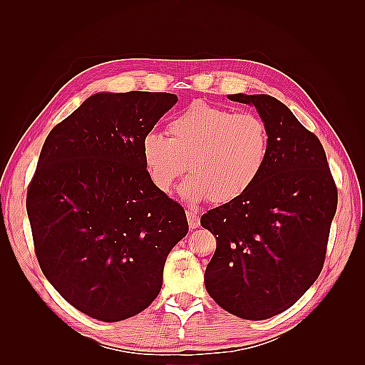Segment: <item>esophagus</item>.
Instances as JSON below:
<instances>
[{
	"instance_id": "34e87169",
	"label": "esophagus",
	"mask_w": 365,
	"mask_h": 365,
	"mask_svg": "<svg viewBox=\"0 0 365 365\" xmlns=\"http://www.w3.org/2000/svg\"><path fill=\"white\" fill-rule=\"evenodd\" d=\"M187 220H189V225L190 228H197L201 225V219L195 213H187Z\"/></svg>"
}]
</instances>
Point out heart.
<instances>
[{"mask_svg": "<svg viewBox=\"0 0 365 365\" xmlns=\"http://www.w3.org/2000/svg\"><path fill=\"white\" fill-rule=\"evenodd\" d=\"M170 138L149 130L141 140V158L152 182L170 193L184 172L187 202L212 200L225 204L244 196L257 182L269 155L264 121L251 113L197 101L169 123Z\"/></svg>", "mask_w": 365, "mask_h": 365, "instance_id": "obj_1", "label": "heart"}]
</instances>
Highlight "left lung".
<instances>
[{"label":"left lung","instance_id":"left-lung-1","mask_svg":"<svg viewBox=\"0 0 365 365\" xmlns=\"http://www.w3.org/2000/svg\"><path fill=\"white\" fill-rule=\"evenodd\" d=\"M256 108L269 134L257 182L210 210L201 225L216 236L205 289L227 312L267 319L291 307L322 272L338 193L319 140L267 94H230Z\"/></svg>","mask_w":365,"mask_h":365}]
</instances>
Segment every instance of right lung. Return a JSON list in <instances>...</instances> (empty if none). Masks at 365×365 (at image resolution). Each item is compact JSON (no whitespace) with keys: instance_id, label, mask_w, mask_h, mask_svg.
I'll use <instances>...</instances> for the list:
<instances>
[{"instance_id":"right-lung-1","label":"right lung","mask_w":365,"mask_h":365,"mask_svg":"<svg viewBox=\"0 0 365 365\" xmlns=\"http://www.w3.org/2000/svg\"><path fill=\"white\" fill-rule=\"evenodd\" d=\"M178 102L169 93H97L43 143L27 192L39 267L77 311L115 323L161 291L184 208L157 189L141 140Z\"/></svg>"}]
</instances>
